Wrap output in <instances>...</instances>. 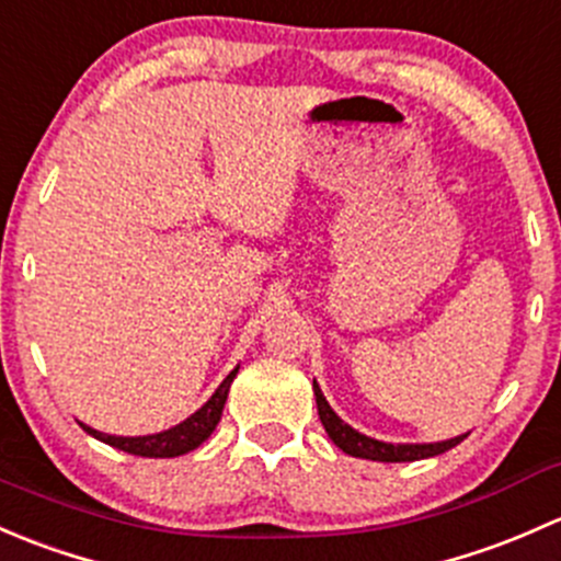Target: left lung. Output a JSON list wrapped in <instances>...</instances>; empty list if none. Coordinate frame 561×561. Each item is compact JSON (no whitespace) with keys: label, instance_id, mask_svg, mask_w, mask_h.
<instances>
[{"label":"left lung","instance_id":"left-lung-1","mask_svg":"<svg viewBox=\"0 0 561 561\" xmlns=\"http://www.w3.org/2000/svg\"><path fill=\"white\" fill-rule=\"evenodd\" d=\"M313 394H316V405H319V419L327 430L329 440L345 451L348 456H359V459H373V461H419V459H430V456L446 454L451 451L454 446H459L467 435L451 437V440H440V443H383L375 440V437L362 435L359 430H354L351 424H345L332 408H329L327 397L321 394V386L313 380Z\"/></svg>","mask_w":561,"mask_h":561}]
</instances>
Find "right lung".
Instances as JSON below:
<instances>
[{
    "instance_id": "right-lung-1",
    "label": "right lung",
    "mask_w": 561,
    "mask_h": 561,
    "mask_svg": "<svg viewBox=\"0 0 561 561\" xmlns=\"http://www.w3.org/2000/svg\"><path fill=\"white\" fill-rule=\"evenodd\" d=\"M238 369H240V365L221 380V386L213 391L210 400L196 410V413L188 415V419L181 421V424L170 426V430L156 432V435L118 437V435H105V432L94 430V426H85V424H80V426H83L91 437H96V440L118 448V451L135 454V456H148V459H172V456H183V454L194 451V448H199L202 443L213 435V430H216L218 421H221L224 405H227V397H229V386H232Z\"/></svg>"
}]
</instances>
